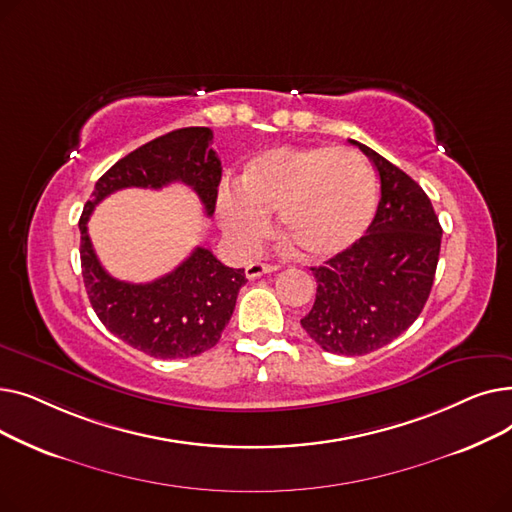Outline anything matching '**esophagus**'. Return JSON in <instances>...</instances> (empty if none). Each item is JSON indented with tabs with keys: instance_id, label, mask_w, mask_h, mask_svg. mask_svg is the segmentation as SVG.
Returning <instances> with one entry per match:
<instances>
[{
	"instance_id": "obj_1",
	"label": "esophagus",
	"mask_w": 512,
	"mask_h": 512,
	"mask_svg": "<svg viewBox=\"0 0 512 512\" xmlns=\"http://www.w3.org/2000/svg\"><path fill=\"white\" fill-rule=\"evenodd\" d=\"M276 270H278V265H274V263L251 261V263L247 265L245 274H247V278H249V280H253V278H259V276H263V274H270V272H276Z\"/></svg>"
}]
</instances>
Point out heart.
<instances>
[{
    "mask_svg": "<svg viewBox=\"0 0 512 512\" xmlns=\"http://www.w3.org/2000/svg\"><path fill=\"white\" fill-rule=\"evenodd\" d=\"M276 211L290 245L305 257L328 259L369 230L378 211V180L353 149H270L242 166L238 193L220 195L218 218L230 238L253 245Z\"/></svg>",
    "mask_w": 512,
    "mask_h": 512,
    "instance_id": "heart-1",
    "label": "heart"
}]
</instances>
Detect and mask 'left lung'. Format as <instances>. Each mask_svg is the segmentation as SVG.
Returning a JSON list of instances; mask_svg holds the SVG:
<instances>
[{
    "instance_id": "1",
    "label": "left lung",
    "mask_w": 512,
    "mask_h": 512,
    "mask_svg": "<svg viewBox=\"0 0 512 512\" xmlns=\"http://www.w3.org/2000/svg\"><path fill=\"white\" fill-rule=\"evenodd\" d=\"M380 174L382 199L367 234L311 267L315 303L303 330L324 351L367 355L405 332L432 292L442 226L423 188L380 153L353 141Z\"/></svg>"
}]
</instances>
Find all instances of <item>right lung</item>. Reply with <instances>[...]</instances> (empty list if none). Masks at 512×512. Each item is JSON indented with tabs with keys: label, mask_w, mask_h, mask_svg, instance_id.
Listing matches in <instances>:
<instances>
[{
	"label": "right lung",
	"mask_w": 512,
	"mask_h": 512,
	"mask_svg": "<svg viewBox=\"0 0 512 512\" xmlns=\"http://www.w3.org/2000/svg\"><path fill=\"white\" fill-rule=\"evenodd\" d=\"M205 126L172 130L134 149L95 184L78 220L83 280L101 324L137 351L155 359L195 357L218 344L232 317L245 270L224 265L209 249L197 247L174 272L147 284L112 278L99 263L87 222L99 201L122 188H161L170 182L191 186L205 215L215 211L222 164L211 149Z\"/></svg>",
	"instance_id": "add662e5"
}]
</instances>
